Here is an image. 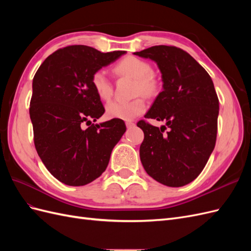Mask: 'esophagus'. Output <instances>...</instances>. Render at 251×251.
<instances>
[{
  "instance_id": "obj_1",
  "label": "esophagus",
  "mask_w": 251,
  "mask_h": 251,
  "mask_svg": "<svg viewBox=\"0 0 251 251\" xmlns=\"http://www.w3.org/2000/svg\"><path fill=\"white\" fill-rule=\"evenodd\" d=\"M126 127H132L135 126V124L133 123V121L127 120V121H126Z\"/></svg>"
}]
</instances>
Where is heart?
Masks as SVG:
<instances>
[{
  "mask_svg": "<svg viewBox=\"0 0 251 251\" xmlns=\"http://www.w3.org/2000/svg\"><path fill=\"white\" fill-rule=\"evenodd\" d=\"M119 75H127L136 79L135 93L146 96H154L158 91V82L154 78L153 69L149 63L135 56H126L114 67ZM91 83L97 96L101 100H109L113 94V85L103 70H98L91 78ZM147 108L142 97L132 100H113L105 107V113L110 118L131 120L140 115Z\"/></svg>",
  "mask_w": 251,
  "mask_h": 251,
  "instance_id": "heart-1",
  "label": "heart"
}]
</instances>
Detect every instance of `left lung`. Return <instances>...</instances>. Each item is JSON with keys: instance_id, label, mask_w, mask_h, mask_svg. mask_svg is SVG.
<instances>
[{"instance_id": "left-lung-1", "label": "left lung", "mask_w": 251, "mask_h": 251, "mask_svg": "<svg viewBox=\"0 0 251 251\" xmlns=\"http://www.w3.org/2000/svg\"><path fill=\"white\" fill-rule=\"evenodd\" d=\"M150 58L161 72L162 91L146 118L165 121L170 131L144 120L140 160L148 175L166 186L191 183L203 171L215 149L219 100L209 74L188 54L174 46H154L135 52Z\"/></svg>"}]
</instances>
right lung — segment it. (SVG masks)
Returning a JSON list of instances; mask_svg holds the SVG:
<instances>
[{"instance_id":"right-lung-1","label":"right lung","mask_w":251,"mask_h":251,"mask_svg":"<svg viewBox=\"0 0 251 251\" xmlns=\"http://www.w3.org/2000/svg\"><path fill=\"white\" fill-rule=\"evenodd\" d=\"M124 54L74 45L53 52L34 75L29 109L34 146L53 177L67 185L82 186L100 177L126 130L116 118L93 124L104 108L91 83L96 71Z\"/></svg>"}]
</instances>
